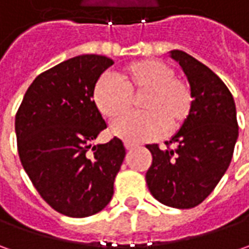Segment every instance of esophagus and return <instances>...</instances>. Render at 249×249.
Instances as JSON below:
<instances>
[{
    "label": "esophagus",
    "instance_id": "esophagus-1",
    "mask_svg": "<svg viewBox=\"0 0 249 249\" xmlns=\"http://www.w3.org/2000/svg\"><path fill=\"white\" fill-rule=\"evenodd\" d=\"M124 147H126L127 151H131V149L136 148V145H134V144H130V142H126V144H124Z\"/></svg>",
    "mask_w": 249,
    "mask_h": 249
}]
</instances>
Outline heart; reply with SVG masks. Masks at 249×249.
<instances>
[{
  "mask_svg": "<svg viewBox=\"0 0 249 249\" xmlns=\"http://www.w3.org/2000/svg\"><path fill=\"white\" fill-rule=\"evenodd\" d=\"M144 95L140 108L144 112L118 119L110 127L113 136L127 142H142L159 137L167 127L177 129L193 109V92L184 80L175 76L167 63L140 59L122 68L119 80L104 74L92 87V101L108 119H116L131 107V95Z\"/></svg>",
  "mask_w": 249,
  "mask_h": 249,
  "instance_id": "1",
  "label": "heart"
}]
</instances>
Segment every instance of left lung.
Returning <instances> with one entry per match:
<instances>
[{"mask_svg":"<svg viewBox=\"0 0 249 249\" xmlns=\"http://www.w3.org/2000/svg\"><path fill=\"white\" fill-rule=\"evenodd\" d=\"M170 58L181 66L193 92V109L180 130L159 149L149 144L152 165L145 175L149 193L160 204L177 209L199 205L231 162L238 137L231 92L219 76L187 53L173 50Z\"/></svg>","mask_w":249,"mask_h":249,"instance_id":"8db88e82","label":"left lung"}]
</instances>
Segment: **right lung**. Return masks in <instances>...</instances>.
Wrapping results in <instances>:
<instances>
[{
  "instance_id": "obj_1",
  "label": "right lung",
  "mask_w": 249,
  "mask_h": 249,
  "mask_svg": "<svg viewBox=\"0 0 249 249\" xmlns=\"http://www.w3.org/2000/svg\"><path fill=\"white\" fill-rule=\"evenodd\" d=\"M113 61L79 55L38 74L15 118L19 158L36 190L56 212L95 215L113 196L126 149L119 139L92 147L107 127L92 101V87Z\"/></svg>"
}]
</instances>
